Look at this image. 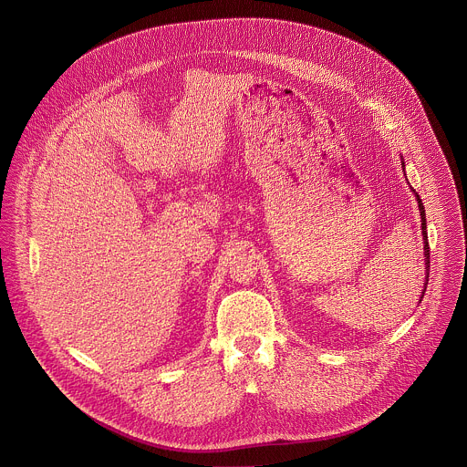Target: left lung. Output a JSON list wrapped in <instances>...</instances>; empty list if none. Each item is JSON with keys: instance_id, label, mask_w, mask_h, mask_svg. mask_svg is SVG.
<instances>
[{"instance_id": "8db88e82", "label": "left lung", "mask_w": 467, "mask_h": 467, "mask_svg": "<svg viewBox=\"0 0 467 467\" xmlns=\"http://www.w3.org/2000/svg\"><path fill=\"white\" fill-rule=\"evenodd\" d=\"M402 160V158H400ZM402 167H404V161H400ZM404 171V169H402ZM415 194V200L419 202V213H420V230H422V243H424V271H426V280H424V289H422V295H420V300L424 296V291H426V285H428V275H430V246H428V230H426V212H424V206H422V201L419 198V194L413 191ZM419 300V302H420Z\"/></svg>"}]
</instances>
